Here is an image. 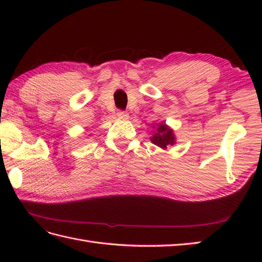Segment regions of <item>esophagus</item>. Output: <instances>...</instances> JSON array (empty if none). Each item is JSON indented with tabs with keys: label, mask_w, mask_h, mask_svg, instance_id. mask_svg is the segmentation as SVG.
Here are the masks:
<instances>
[{
	"label": "esophagus",
	"mask_w": 262,
	"mask_h": 262,
	"mask_svg": "<svg viewBox=\"0 0 262 262\" xmlns=\"http://www.w3.org/2000/svg\"><path fill=\"white\" fill-rule=\"evenodd\" d=\"M117 116H118L120 119H128V114H127V113H125V111H121V110H119V111H118V114H117Z\"/></svg>",
	"instance_id": "esophagus-1"
}]
</instances>
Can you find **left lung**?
I'll return each mask as SVG.
<instances>
[{
  "mask_svg": "<svg viewBox=\"0 0 262 262\" xmlns=\"http://www.w3.org/2000/svg\"><path fill=\"white\" fill-rule=\"evenodd\" d=\"M153 134L149 137V140L161 148H168L169 146L174 145L176 142V135L173 133V129L169 127L165 122H159L157 125H153Z\"/></svg>",
  "mask_w": 262,
  "mask_h": 262,
  "instance_id": "obj_1",
  "label": "left lung"
}]
</instances>
